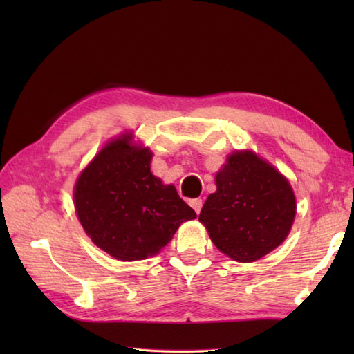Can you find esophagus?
Segmentation results:
<instances>
[{
  "label": "esophagus",
  "instance_id": "obj_1",
  "mask_svg": "<svg viewBox=\"0 0 354 354\" xmlns=\"http://www.w3.org/2000/svg\"><path fill=\"white\" fill-rule=\"evenodd\" d=\"M202 204H204V202H202V199H192V201H190V205H192V208L194 209V212H196V214L201 213Z\"/></svg>",
  "mask_w": 354,
  "mask_h": 354
}]
</instances>
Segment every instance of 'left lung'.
I'll list each match as a JSON object with an SVG mask.
<instances>
[{
	"label": "left lung",
	"mask_w": 354,
	"mask_h": 354,
	"mask_svg": "<svg viewBox=\"0 0 354 354\" xmlns=\"http://www.w3.org/2000/svg\"><path fill=\"white\" fill-rule=\"evenodd\" d=\"M199 222L219 251L255 261L283 243L295 219V196L280 171L252 152H234L216 176Z\"/></svg>",
	"instance_id": "8db88e82"
}]
</instances>
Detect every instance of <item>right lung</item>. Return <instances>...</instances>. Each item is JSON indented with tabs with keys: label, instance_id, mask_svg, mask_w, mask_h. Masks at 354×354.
Here are the masks:
<instances>
[{
	"label": "right lung",
	"instance_id": "1",
	"mask_svg": "<svg viewBox=\"0 0 354 354\" xmlns=\"http://www.w3.org/2000/svg\"><path fill=\"white\" fill-rule=\"evenodd\" d=\"M129 141L127 135L104 146L74 189V205L86 234L123 261L161 251L179 225L196 217L175 187L152 175V152Z\"/></svg>",
	"mask_w": 354,
	"mask_h": 354
}]
</instances>
